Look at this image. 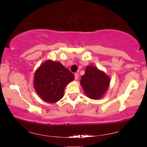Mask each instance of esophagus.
Returning <instances> with one entry per match:
<instances>
[{"mask_svg": "<svg viewBox=\"0 0 147 147\" xmlns=\"http://www.w3.org/2000/svg\"><path fill=\"white\" fill-rule=\"evenodd\" d=\"M74 78H75V80H78V73H75L74 74Z\"/></svg>", "mask_w": 147, "mask_h": 147, "instance_id": "34e87169", "label": "esophagus"}]
</instances>
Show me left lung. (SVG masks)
I'll return each instance as SVG.
<instances>
[{
	"mask_svg": "<svg viewBox=\"0 0 147 147\" xmlns=\"http://www.w3.org/2000/svg\"><path fill=\"white\" fill-rule=\"evenodd\" d=\"M80 84L88 98L98 100L103 97L110 83L109 76L95 66L86 67L85 74L82 76Z\"/></svg>",
	"mask_w": 147,
	"mask_h": 147,
	"instance_id": "1",
	"label": "left lung"
}]
</instances>
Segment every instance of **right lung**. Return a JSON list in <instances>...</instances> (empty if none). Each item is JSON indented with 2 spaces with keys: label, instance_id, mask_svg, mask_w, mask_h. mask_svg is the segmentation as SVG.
<instances>
[{
  "label": "right lung",
  "instance_id": "1",
  "mask_svg": "<svg viewBox=\"0 0 147 147\" xmlns=\"http://www.w3.org/2000/svg\"><path fill=\"white\" fill-rule=\"evenodd\" d=\"M34 88L41 100L55 103L63 98L66 86L73 81L74 76L59 61L48 59L36 69Z\"/></svg>",
  "mask_w": 147,
  "mask_h": 147
}]
</instances>
